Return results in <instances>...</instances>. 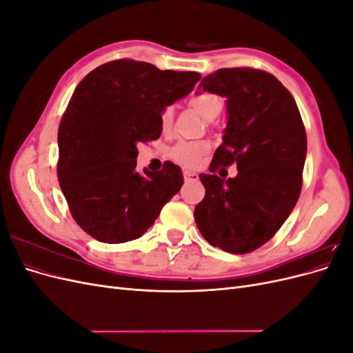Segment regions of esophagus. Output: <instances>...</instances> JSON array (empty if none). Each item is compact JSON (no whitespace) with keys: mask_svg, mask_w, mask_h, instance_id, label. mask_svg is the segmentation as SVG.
I'll use <instances>...</instances> for the list:
<instances>
[{"mask_svg":"<svg viewBox=\"0 0 353 353\" xmlns=\"http://www.w3.org/2000/svg\"><path fill=\"white\" fill-rule=\"evenodd\" d=\"M184 179L187 181V183H191V181H199V174L190 172V170H184Z\"/></svg>","mask_w":353,"mask_h":353,"instance_id":"obj_1","label":"esophagus"}]
</instances>
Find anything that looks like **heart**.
<instances>
[{
  "label": "heart",
  "instance_id": "b5f03b06",
  "mask_svg": "<svg viewBox=\"0 0 353 353\" xmlns=\"http://www.w3.org/2000/svg\"><path fill=\"white\" fill-rule=\"evenodd\" d=\"M190 105L197 110L206 119H213L223 108V101L219 95L213 92H200L191 95L188 100ZM174 123V109L170 105H166L159 113V126L160 131L168 134ZM209 150L208 141H181L172 150H170V157L175 162L184 165L187 168H196L200 163L201 156Z\"/></svg>",
  "mask_w": 353,
  "mask_h": 353
}]
</instances>
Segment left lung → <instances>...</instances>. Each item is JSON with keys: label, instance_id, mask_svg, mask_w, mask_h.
<instances>
[{"label": "left lung", "instance_id": "8db88e82", "mask_svg": "<svg viewBox=\"0 0 353 353\" xmlns=\"http://www.w3.org/2000/svg\"><path fill=\"white\" fill-rule=\"evenodd\" d=\"M203 91L227 99L228 125L209 170L200 175L206 194L194 219L209 244L234 254L270 241L301 196L306 131L297 104L274 74L227 68L201 79ZM238 165L236 179L212 174Z\"/></svg>", "mask_w": 353, "mask_h": 353}]
</instances>
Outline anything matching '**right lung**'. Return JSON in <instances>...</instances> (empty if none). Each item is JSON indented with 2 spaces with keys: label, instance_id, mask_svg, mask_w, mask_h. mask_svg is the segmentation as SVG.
<instances>
[{
  "label": "right lung",
  "instance_id": "obj_1",
  "mask_svg": "<svg viewBox=\"0 0 353 353\" xmlns=\"http://www.w3.org/2000/svg\"><path fill=\"white\" fill-rule=\"evenodd\" d=\"M197 72L159 70L145 61L113 60L74 88L59 126L57 176L72 218L95 240L141 237L181 190V168L140 174L137 145L162 134L159 113L200 81Z\"/></svg>",
  "mask_w": 353,
  "mask_h": 353
}]
</instances>
